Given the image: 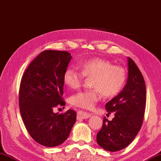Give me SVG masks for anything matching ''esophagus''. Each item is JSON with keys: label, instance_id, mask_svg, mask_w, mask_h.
<instances>
[{"label": "esophagus", "instance_id": "obj_1", "mask_svg": "<svg viewBox=\"0 0 161 161\" xmlns=\"http://www.w3.org/2000/svg\"><path fill=\"white\" fill-rule=\"evenodd\" d=\"M92 114L90 113H88L87 112H84L82 110H78L77 112V119H86V118L90 117Z\"/></svg>", "mask_w": 161, "mask_h": 161}]
</instances>
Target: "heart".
Returning a JSON list of instances; mask_svg holds the SVG:
<instances>
[{
  "label": "heart",
  "instance_id": "b5f03b06",
  "mask_svg": "<svg viewBox=\"0 0 161 161\" xmlns=\"http://www.w3.org/2000/svg\"><path fill=\"white\" fill-rule=\"evenodd\" d=\"M79 70L69 67L63 75L64 84L71 89L79 87L84 76L92 77V89L85 90L72 95V106L90 110L101 100L102 94L110 98L115 96L122 90L126 81L125 69L119 65L100 58H90L78 64Z\"/></svg>",
  "mask_w": 161,
  "mask_h": 161
}]
</instances>
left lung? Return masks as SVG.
Returning <instances> with one entry per match:
<instances>
[{
  "label": "left lung",
  "mask_w": 161,
  "mask_h": 161,
  "mask_svg": "<svg viewBox=\"0 0 161 161\" xmlns=\"http://www.w3.org/2000/svg\"><path fill=\"white\" fill-rule=\"evenodd\" d=\"M129 76L123 90L106 104L108 114L97 135L98 145L109 152H117L130 145L143 122L146 106V85L142 73L130 58H128Z\"/></svg>",
  "instance_id": "1"
}]
</instances>
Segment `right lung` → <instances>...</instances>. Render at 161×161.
<instances>
[{
  "label": "right lung",
  "mask_w": 161,
  "mask_h": 161,
  "mask_svg": "<svg viewBox=\"0 0 161 161\" xmlns=\"http://www.w3.org/2000/svg\"><path fill=\"white\" fill-rule=\"evenodd\" d=\"M72 57L67 51L46 50L39 54L23 74L19 104L28 133L40 145L53 147L67 139L76 120V113L68 110L55 113L65 106L63 75Z\"/></svg>",
  "instance_id": "obj_1"
}]
</instances>
